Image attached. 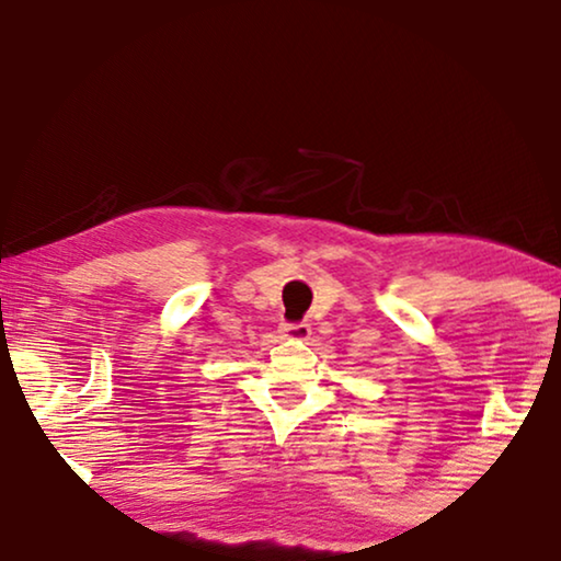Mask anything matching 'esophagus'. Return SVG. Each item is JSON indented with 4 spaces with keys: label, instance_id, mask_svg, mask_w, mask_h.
Instances as JSON below:
<instances>
[{
    "label": "esophagus",
    "instance_id": "34e87169",
    "mask_svg": "<svg viewBox=\"0 0 561 561\" xmlns=\"http://www.w3.org/2000/svg\"><path fill=\"white\" fill-rule=\"evenodd\" d=\"M311 334V327L307 321H294V324H282V336L287 339H307Z\"/></svg>",
    "mask_w": 561,
    "mask_h": 561
}]
</instances>
